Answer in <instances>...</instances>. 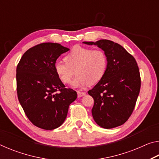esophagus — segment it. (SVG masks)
<instances>
[{
    "instance_id": "34e87169",
    "label": "esophagus",
    "mask_w": 159,
    "mask_h": 159,
    "mask_svg": "<svg viewBox=\"0 0 159 159\" xmlns=\"http://www.w3.org/2000/svg\"><path fill=\"white\" fill-rule=\"evenodd\" d=\"M86 93L85 92H80V91H78V97L79 98H81V97L85 96Z\"/></svg>"
}]
</instances>
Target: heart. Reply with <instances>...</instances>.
Returning a JSON list of instances; mask_svg holds the SVG:
<instances>
[{"mask_svg":"<svg viewBox=\"0 0 159 159\" xmlns=\"http://www.w3.org/2000/svg\"><path fill=\"white\" fill-rule=\"evenodd\" d=\"M107 65L108 59L104 50L76 45L65 56L64 61H56L54 68L64 84L71 83L76 71L77 76L73 85L82 88L100 81L106 74Z\"/></svg>","mask_w":159,"mask_h":159,"instance_id":"b5f03b06","label":"heart"}]
</instances>
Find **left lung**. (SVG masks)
I'll list each match as a JSON object with an SVG mask.
<instances>
[{"instance_id":"obj_1","label":"left lung","mask_w":159,"mask_h":159,"mask_svg":"<svg viewBox=\"0 0 159 159\" xmlns=\"http://www.w3.org/2000/svg\"><path fill=\"white\" fill-rule=\"evenodd\" d=\"M83 43L98 45L108 59L104 78L88 91L94 99V120L100 127L107 129L121 125L133 114L140 91L138 63L124 48L109 40Z\"/></svg>"}]
</instances>
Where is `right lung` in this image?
Segmentation results:
<instances>
[{
    "label": "right lung",
    "instance_id": "1",
    "mask_svg": "<svg viewBox=\"0 0 159 159\" xmlns=\"http://www.w3.org/2000/svg\"><path fill=\"white\" fill-rule=\"evenodd\" d=\"M69 50L59 43H43L26 50L17 64L19 101L29 120L44 130L60 127L77 98V93L65 88L54 68L57 58Z\"/></svg>",
    "mask_w": 159,
    "mask_h": 159
}]
</instances>
